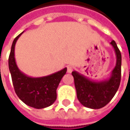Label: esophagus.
Masks as SVG:
<instances>
[{
	"mask_svg": "<svg viewBox=\"0 0 130 130\" xmlns=\"http://www.w3.org/2000/svg\"><path fill=\"white\" fill-rule=\"evenodd\" d=\"M73 71V67L71 66V65H68L67 67V72L68 73H71Z\"/></svg>",
	"mask_w": 130,
	"mask_h": 130,
	"instance_id": "1",
	"label": "esophagus"
}]
</instances>
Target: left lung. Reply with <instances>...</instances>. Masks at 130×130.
<instances>
[{"label": "left lung", "instance_id": "1", "mask_svg": "<svg viewBox=\"0 0 130 130\" xmlns=\"http://www.w3.org/2000/svg\"><path fill=\"white\" fill-rule=\"evenodd\" d=\"M110 44L115 52L116 65L108 79L95 81L76 71L71 73L74 80L77 97L87 108L92 109L103 108L112 99L119 88L121 78V53L115 40H112Z\"/></svg>", "mask_w": 130, "mask_h": 130}]
</instances>
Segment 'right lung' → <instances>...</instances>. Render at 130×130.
Instances as JSON below:
<instances>
[{"label":"right lung","instance_id":"right-lung-1","mask_svg":"<svg viewBox=\"0 0 130 130\" xmlns=\"http://www.w3.org/2000/svg\"><path fill=\"white\" fill-rule=\"evenodd\" d=\"M23 32L13 40L9 56V69L14 90L18 97L27 105L37 109L44 108L50 106L56 101L57 87L66 74L67 68L40 77H31L22 72L15 62V45Z\"/></svg>","mask_w":130,"mask_h":130}]
</instances>
